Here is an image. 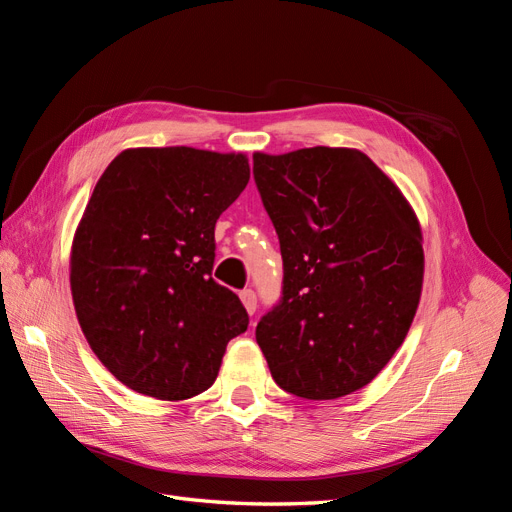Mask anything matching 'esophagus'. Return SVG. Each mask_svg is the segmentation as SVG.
Here are the masks:
<instances>
[{"mask_svg":"<svg viewBox=\"0 0 512 512\" xmlns=\"http://www.w3.org/2000/svg\"><path fill=\"white\" fill-rule=\"evenodd\" d=\"M239 297H241V301H243V305H245V309H247V314L254 316V314H256V307H258L256 292H254L252 288H245V290H241Z\"/></svg>","mask_w":512,"mask_h":512,"instance_id":"esophagus-1","label":"esophagus"}]
</instances>
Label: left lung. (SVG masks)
<instances>
[{
  "mask_svg": "<svg viewBox=\"0 0 512 512\" xmlns=\"http://www.w3.org/2000/svg\"><path fill=\"white\" fill-rule=\"evenodd\" d=\"M254 179L284 260L282 299L256 327L273 380L314 401L363 389L404 344L421 299L412 207L356 149L254 153Z\"/></svg>",
  "mask_w": 512,
  "mask_h": 512,
  "instance_id": "left-lung-1",
  "label": "left lung"
}]
</instances>
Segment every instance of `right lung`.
Instances as JSON below:
<instances>
[{"label":"right lung","mask_w":512,"mask_h":512,"mask_svg":"<svg viewBox=\"0 0 512 512\" xmlns=\"http://www.w3.org/2000/svg\"><path fill=\"white\" fill-rule=\"evenodd\" d=\"M250 181L243 153L126 149L106 166L76 228L70 288L81 329L128 389L190 399L218 378L250 318L211 277L215 222Z\"/></svg>","instance_id":"right-lung-1"}]
</instances>
